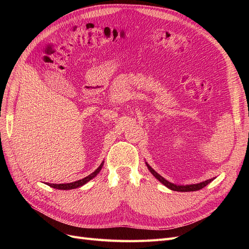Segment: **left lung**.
<instances>
[{
  "mask_svg": "<svg viewBox=\"0 0 249 249\" xmlns=\"http://www.w3.org/2000/svg\"><path fill=\"white\" fill-rule=\"evenodd\" d=\"M146 166H147V168L149 169V171L153 173V176L157 178V179H159L160 182L163 184V185H165L166 186L167 188H169V189H171V190H173V191H178V192H189V191H197V190H200V189H202L203 187H206L209 183H211L212 182L213 179H207V180H205V182H202V183H199V184H193V185H186V186H178V185H175V184H172V183H170V182H168V180H166L163 177H161L159 173L158 172H156L152 167L149 166V165L146 163Z\"/></svg>",
  "mask_w": 249,
  "mask_h": 249,
  "instance_id": "obj_1",
  "label": "left lung"
}]
</instances>
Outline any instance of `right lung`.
Segmentation results:
<instances>
[{"label": "right lung", "instance_id": "1", "mask_svg": "<svg viewBox=\"0 0 249 249\" xmlns=\"http://www.w3.org/2000/svg\"><path fill=\"white\" fill-rule=\"evenodd\" d=\"M104 165V162H102V164L99 166V168H97L94 172H92L91 175H89L88 177L82 178V179H79V180H76V182H72V183H69V184H48L50 187H53L55 188V189H59V190H71V189H76V188L78 187H81L83 185H85L87 182H89L90 179H92L97 173H99L103 167Z\"/></svg>", "mask_w": 249, "mask_h": 249}]
</instances>
